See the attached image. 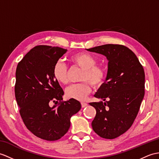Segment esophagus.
Returning <instances> with one entry per match:
<instances>
[{
  "mask_svg": "<svg viewBox=\"0 0 159 159\" xmlns=\"http://www.w3.org/2000/svg\"><path fill=\"white\" fill-rule=\"evenodd\" d=\"M87 106V104L85 102H81V106H82V108H84V107H86Z\"/></svg>",
  "mask_w": 159,
  "mask_h": 159,
  "instance_id": "obj_1",
  "label": "esophagus"
}]
</instances>
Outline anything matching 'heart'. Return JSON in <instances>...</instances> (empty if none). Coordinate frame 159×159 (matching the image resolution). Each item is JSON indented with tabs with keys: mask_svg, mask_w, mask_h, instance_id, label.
<instances>
[{
	"mask_svg": "<svg viewBox=\"0 0 159 159\" xmlns=\"http://www.w3.org/2000/svg\"><path fill=\"white\" fill-rule=\"evenodd\" d=\"M70 61L74 65L83 70L80 76V80L84 82L69 86L66 89V95L68 98L84 100L91 91L89 84L95 87L100 85L106 77V70L102 66L95 65L97 63L96 58L86 52H80L72 55ZM53 76L59 83L66 84L68 83V68L62 61L59 60L55 64Z\"/></svg>",
	"mask_w": 159,
	"mask_h": 159,
	"instance_id": "heart-1",
	"label": "heart"
}]
</instances>
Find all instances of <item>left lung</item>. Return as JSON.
<instances>
[{"mask_svg":"<svg viewBox=\"0 0 159 159\" xmlns=\"http://www.w3.org/2000/svg\"><path fill=\"white\" fill-rule=\"evenodd\" d=\"M102 54L108 61L105 82L91 102L96 110L92 128L101 138L114 139L134 123L144 96L145 74L138 58L127 47L108 44L87 49Z\"/></svg>","mask_w":159,"mask_h":159,"instance_id":"8db88e82","label":"left lung"}]
</instances>
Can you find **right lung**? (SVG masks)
<instances>
[{"label":"right lung","mask_w":159,"mask_h":159,"mask_svg":"<svg viewBox=\"0 0 159 159\" xmlns=\"http://www.w3.org/2000/svg\"><path fill=\"white\" fill-rule=\"evenodd\" d=\"M67 49L39 45L18 63L15 95L25 126L36 137L55 141L63 137L70 127V118L81 108L75 99L62 102L64 91L53 76L55 63ZM59 102L51 107V101Z\"/></svg>","instance_id":"right-lung-1"}]
</instances>
